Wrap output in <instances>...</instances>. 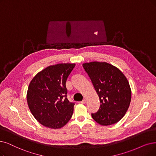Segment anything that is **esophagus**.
Wrapping results in <instances>:
<instances>
[{
    "instance_id": "34e87169",
    "label": "esophagus",
    "mask_w": 156,
    "mask_h": 156,
    "mask_svg": "<svg viewBox=\"0 0 156 156\" xmlns=\"http://www.w3.org/2000/svg\"><path fill=\"white\" fill-rule=\"evenodd\" d=\"M86 102V99H84L83 101H80V103H81V104H85Z\"/></svg>"
}]
</instances>
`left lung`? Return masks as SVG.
Segmentation results:
<instances>
[{"label": "left lung", "instance_id": "8db88e82", "mask_svg": "<svg viewBox=\"0 0 156 156\" xmlns=\"http://www.w3.org/2000/svg\"><path fill=\"white\" fill-rule=\"evenodd\" d=\"M83 66L99 97V109L91 116L102 126L119 122L126 113L131 100L127 78L116 67L109 63L91 62Z\"/></svg>", "mask_w": 156, "mask_h": 156}]
</instances>
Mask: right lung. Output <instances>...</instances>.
I'll use <instances>...</instances> for the list:
<instances>
[{"instance_id":"1","label":"right lung","mask_w":156,"mask_h":156,"mask_svg":"<svg viewBox=\"0 0 156 156\" xmlns=\"http://www.w3.org/2000/svg\"><path fill=\"white\" fill-rule=\"evenodd\" d=\"M75 66L64 63L48 66L30 81L27 93L28 105L43 126L59 129L72 118L75 103L67 98L66 82Z\"/></svg>"}]
</instances>
